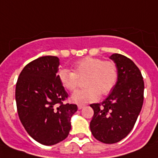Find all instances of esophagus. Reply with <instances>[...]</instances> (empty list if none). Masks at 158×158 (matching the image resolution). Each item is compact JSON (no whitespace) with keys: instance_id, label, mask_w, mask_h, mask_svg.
<instances>
[{"instance_id":"1","label":"esophagus","mask_w":158,"mask_h":158,"mask_svg":"<svg viewBox=\"0 0 158 158\" xmlns=\"http://www.w3.org/2000/svg\"><path fill=\"white\" fill-rule=\"evenodd\" d=\"M84 106H85V105H83V104H79V105L77 106V107L79 110H81V109H82Z\"/></svg>"}]
</instances>
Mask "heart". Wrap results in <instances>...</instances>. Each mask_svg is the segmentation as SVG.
I'll return each instance as SVG.
<instances>
[{
	"label": "heart",
	"instance_id": "1",
	"mask_svg": "<svg viewBox=\"0 0 158 158\" xmlns=\"http://www.w3.org/2000/svg\"><path fill=\"white\" fill-rule=\"evenodd\" d=\"M57 77L62 87L71 92L77 90L79 80L84 78L85 87L72 96L73 102L82 104L109 95L118 81V69L112 60L85 57L73 63V72L65 68L59 70Z\"/></svg>",
	"mask_w": 158,
	"mask_h": 158
}]
</instances>
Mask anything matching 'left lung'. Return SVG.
Wrapping results in <instances>:
<instances>
[{
    "label": "left lung",
    "instance_id": "left-lung-1",
    "mask_svg": "<svg viewBox=\"0 0 158 158\" xmlns=\"http://www.w3.org/2000/svg\"><path fill=\"white\" fill-rule=\"evenodd\" d=\"M110 58L118 67V81L102 103L90 106L94 110L90 123L91 134L107 144L118 143L133 129L143 104L144 93L143 76L135 63L119 53H114Z\"/></svg>",
    "mask_w": 158,
    "mask_h": 158
}]
</instances>
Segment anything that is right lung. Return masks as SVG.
I'll use <instances>...</instances> for the list:
<instances>
[{
	"label": "right lung",
	"mask_w": 158,
	"mask_h": 158,
	"mask_svg": "<svg viewBox=\"0 0 158 158\" xmlns=\"http://www.w3.org/2000/svg\"><path fill=\"white\" fill-rule=\"evenodd\" d=\"M59 59L44 56L29 62L15 86L17 112L27 133L44 145L58 143L68 136L71 117L77 110L66 103L68 94L57 73Z\"/></svg>",
	"instance_id": "right-lung-1"
}]
</instances>
